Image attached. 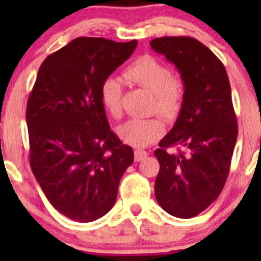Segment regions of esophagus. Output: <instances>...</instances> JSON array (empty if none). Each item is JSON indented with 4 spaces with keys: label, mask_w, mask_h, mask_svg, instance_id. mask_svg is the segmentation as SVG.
I'll return each instance as SVG.
<instances>
[{
    "label": "esophagus",
    "mask_w": 261,
    "mask_h": 261,
    "mask_svg": "<svg viewBox=\"0 0 261 261\" xmlns=\"http://www.w3.org/2000/svg\"><path fill=\"white\" fill-rule=\"evenodd\" d=\"M147 156V151L145 150H135V162H141V160H144L145 158Z\"/></svg>",
    "instance_id": "34e87169"
}]
</instances>
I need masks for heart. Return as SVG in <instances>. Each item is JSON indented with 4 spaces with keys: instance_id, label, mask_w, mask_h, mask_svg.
I'll return each mask as SVG.
<instances>
[{
    "instance_id": "obj_1",
    "label": "heart",
    "mask_w": 261,
    "mask_h": 261,
    "mask_svg": "<svg viewBox=\"0 0 261 261\" xmlns=\"http://www.w3.org/2000/svg\"><path fill=\"white\" fill-rule=\"evenodd\" d=\"M128 81L151 92L154 101L151 111L167 120L179 114L184 98V84L179 77L172 74L165 63L149 54L136 58L123 72ZM123 87L118 78L110 75L101 84V98L105 107L115 118L122 115ZM164 131L159 118H131L120 126L118 136L133 146H146L156 140Z\"/></svg>"
}]
</instances>
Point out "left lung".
<instances>
[{
    "instance_id": "1",
    "label": "left lung",
    "mask_w": 261,
    "mask_h": 261,
    "mask_svg": "<svg viewBox=\"0 0 261 261\" xmlns=\"http://www.w3.org/2000/svg\"><path fill=\"white\" fill-rule=\"evenodd\" d=\"M150 45L178 68L183 105L172 130L154 151L160 164L158 203L169 215L192 218L217 199L230 172L238 120L222 62L189 36H164ZM177 146L178 153L166 151Z\"/></svg>"
}]
</instances>
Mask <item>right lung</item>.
<instances>
[{
  "mask_svg": "<svg viewBox=\"0 0 261 261\" xmlns=\"http://www.w3.org/2000/svg\"><path fill=\"white\" fill-rule=\"evenodd\" d=\"M138 41L77 38L48 55L26 107L30 167L57 211L92 222L114 207L134 151L111 130L101 84Z\"/></svg>",
  "mask_w": 261,
  "mask_h": 261,
  "instance_id": "obj_1",
  "label": "right lung"
}]
</instances>
